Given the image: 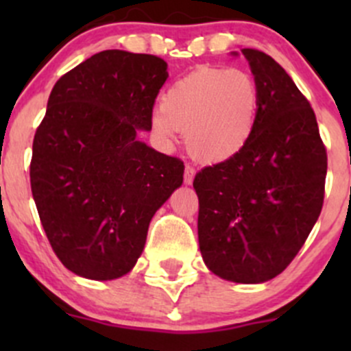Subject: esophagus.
I'll return each instance as SVG.
<instances>
[{"label":"esophagus","instance_id":"obj_1","mask_svg":"<svg viewBox=\"0 0 351 351\" xmlns=\"http://www.w3.org/2000/svg\"><path fill=\"white\" fill-rule=\"evenodd\" d=\"M193 176H195V168H193V166H190V165H186L185 166V176H183V178H185L186 185H192Z\"/></svg>","mask_w":351,"mask_h":351}]
</instances>
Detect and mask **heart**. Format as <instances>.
Here are the masks:
<instances>
[{
	"mask_svg": "<svg viewBox=\"0 0 351 351\" xmlns=\"http://www.w3.org/2000/svg\"><path fill=\"white\" fill-rule=\"evenodd\" d=\"M260 90L250 73L198 67L176 80L153 115L154 129L175 139L185 129V144L195 158L219 162L238 154L256 127Z\"/></svg>",
	"mask_w": 351,
	"mask_h": 351,
	"instance_id": "heart-1",
	"label": "heart"
}]
</instances>
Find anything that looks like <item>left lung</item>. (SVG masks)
I'll return each mask as SVG.
<instances>
[{
  "label": "left lung",
  "mask_w": 351,
  "mask_h": 351,
  "mask_svg": "<svg viewBox=\"0 0 351 351\" xmlns=\"http://www.w3.org/2000/svg\"><path fill=\"white\" fill-rule=\"evenodd\" d=\"M260 90L246 146L197 173L198 244L212 274L261 284L285 270L324 200L328 156L316 115L292 77L256 49H243Z\"/></svg>",
  "instance_id": "8db88e82"
}]
</instances>
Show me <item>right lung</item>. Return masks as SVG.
I'll return each mask as SVG.
<instances>
[{
	"label": "right lung",
	"mask_w": 351,
	"mask_h": 351,
	"mask_svg": "<svg viewBox=\"0 0 351 351\" xmlns=\"http://www.w3.org/2000/svg\"><path fill=\"white\" fill-rule=\"evenodd\" d=\"M166 67L158 56L112 49L52 88L32 147V195L52 250L80 277L129 274L156 210L182 185V159L137 139L153 127Z\"/></svg>",
	"instance_id": "add662e5"
}]
</instances>
